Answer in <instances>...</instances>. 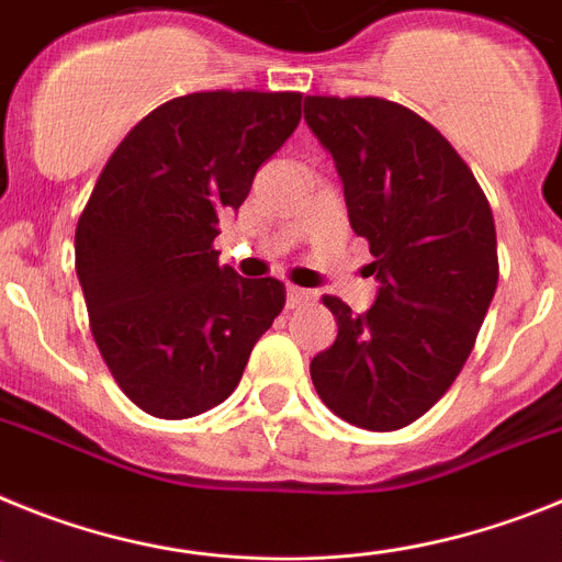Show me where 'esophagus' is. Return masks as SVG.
Wrapping results in <instances>:
<instances>
[{
    "instance_id": "34e87169",
    "label": "esophagus",
    "mask_w": 562,
    "mask_h": 562,
    "mask_svg": "<svg viewBox=\"0 0 562 562\" xmlns=\"http://www.w3.org/2000/svg\"><path fill=\"white\" fill-rule=\"evenodd\" d=\"M308 300H314V291L300 285H288V294H285L288 308H296V305H302V302H308Z\"/></svg>"
}]
</instances>
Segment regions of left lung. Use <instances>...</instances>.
<instances>
[{
	"label": "left lung",
	"instance_id": "obj_1",
	"mask_svg": "<svg viewBox=\"0 0 562 562\" xmlns=\"http://www.w3.org/2000/svg\"><path fill=\"white\" fill-rule=\"evenodd\" d=\"M305 121L334 155L379 280L364 314L322 296L339 334L314 356L311 379L348 424L402 429L456 382L495 296L490 200L450 140L396 101L308 95Z\"/></svg>",
	"mask_w": 562,
	"mask_h": 562
}]
</instances>
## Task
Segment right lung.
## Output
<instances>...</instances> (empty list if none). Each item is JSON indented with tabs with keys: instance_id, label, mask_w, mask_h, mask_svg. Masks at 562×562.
<instances>
[{
	"instance_id": "obj_1",
	"label": "right lung",
	"mask_w": 562,
	"mask_h": 562,
	"mask_svg": "<svg viewBox=\"0 0 562 562\" xmlns=\"http://www.w3.org/2000/svg\"><path fill=\"white\" fill-rule=\"evenodd\" d=\"M300 119L302 92H189L140 119L101 169L76 274L101 359L149 416L226 402L285 305L280 280H243L212 243Z\"/></svg>"
}]
</instances>
